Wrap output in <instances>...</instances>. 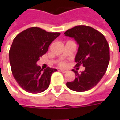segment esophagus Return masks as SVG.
<instances>
[{
  "mask_svg": "<svg viewBox=\"0 0 120 120\" xmlns=\"http://www.w3.org/2000/svg\"><path fill=\"white\" fill-rule=\"evenodd\" d=\"M60 71L63 73H67V71H65V70H63V69H60Z\"/></svg>",
  "mask_w": 120,
  "mask_h": 120,
  "instance_id": "esophagus-1",
  "label": "esophagus"
}]
</instances>
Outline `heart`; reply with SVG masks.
Masks as SVG:
<instances>
[{
    "instance_id": "obj_1",
    "label": "heart",
    "mask_w": 120,
    "mask_h": 120,
    "mask_svg": "<svg viewBox=\"0 0 120 120\" xmlns=\"http://www.w3.org/2000/svg\"><path fill=\"white\" fill-rule=\"evenodd\" d=\"M58 64L60 65V66H62V67H65L66 66V63L65 62H64V61H60L59 62H58Z\"/></svg>"
}]
</instances>
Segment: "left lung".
I'll return each mask as SVG.
<instances>
[{
    "mask_svg": "<svg viewBox=\"0 0 120 120\" xmlns=\"http://www.w3.org/2000/svg\"><path fill=\"white\" fill-rule=\"evenodd\" d=\"M64 34L73 38L78 45L75 67H85L81 73L73 69L75 79L66 86L77 92L90 90L98 84L107 71L110 60L108 42L100 32L87 26H76L66 31Z\"/></svg>",
    "mask_w": 120,
    "mask_h": 120,
    "instance_id": "obj_1",
    "label": "left lung"
}]
</instances>
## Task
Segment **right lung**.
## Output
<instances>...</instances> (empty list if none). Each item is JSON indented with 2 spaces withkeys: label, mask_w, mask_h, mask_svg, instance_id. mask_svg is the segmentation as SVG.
Returning a JSON list of instances; mask_svg holds the SVG:
<instances>
[{
  "label": "right lung",
  "mask_w": 120,
  "mask_h": 120,
  "mask_svg": "<svg viewBox=\"0 0 120 120\" xmlns=\"http://www.w3.org/2000/svg\"><path fill=\"white\" fill-rule=\"evenodd\" d=\"M60 34L33 27L15 37L9 49V62L13 77L24 90L40 93L49 86L51 76L57 69L47 68L43 70L37 62Z\"/></svg>",
  "instance_id": "right-lung-1"
}]
</instances>
